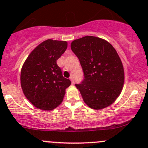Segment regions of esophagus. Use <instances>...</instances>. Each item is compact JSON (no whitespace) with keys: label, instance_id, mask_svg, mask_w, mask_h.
<instances>
[{"label":"esophagus","instance_id":"1","mask_svg":"<svg viewBox=\"0 0 148 148\" xmlns=\"http://www.w3.org/2000/svg\"><path fill=\"white\" fill-rule=\"evenodd\" d=\"M69 79H70L71 81H72V84H74V78H73L72 76H71V77L69 78Z\"/></svg>","mask_w":148,"mask_h":148}]
</instances>
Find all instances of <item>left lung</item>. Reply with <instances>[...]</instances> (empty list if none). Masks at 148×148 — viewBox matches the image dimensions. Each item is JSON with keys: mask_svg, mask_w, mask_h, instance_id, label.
Listing matches in <instances>:
<instances>
[{"mask_svg": "<svg viewBox=\"0 0 148 148\" xmlns=\"http://www.w3.org/2000/svg\"><path fill=\"white\" fill-rule=\"evenodd\" d=\"M71 49L84 72V80L75 86L85 103L96 110L111 105L120 95L125 79L115 49L106 40L93 36L74 40Z\"/></svg>", "mask_w": 148, "mask_h": 148, "instance_id": "obj_1", "label": "left lung"}]
</instances>
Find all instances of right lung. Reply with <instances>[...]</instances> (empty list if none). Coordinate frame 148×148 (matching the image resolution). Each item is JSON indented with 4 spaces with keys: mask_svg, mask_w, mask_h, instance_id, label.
Listing matches in <instances>:
<instances>
[{
    "mask_svg": "<svg viewBox=\"0 0 148 148\" xmlns=\"http://www.w3.org/2000/svg\"><path fill=\"white\" fill-rule=\"evenodd\" d=\"M67 47L65 41L47 40L42 42L25 60L21 69L23 94L37 108L50 111L63 99L70 80L63 77L57 60Z\"/></svg>",
    "mask_w": 148,
    "mask_h": 148,
    "instance_id": "right-lung-1",
    "label": "right lung"
}]
</instances>
